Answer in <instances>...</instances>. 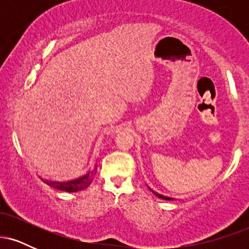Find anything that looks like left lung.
<instances>
[{
    "instance_id": "1",
    "label": "left lung",
    "mask_w": 249,
    "mask_h": 249,
    "mask_svg": "<svg viewBox=\"0 0 249 249\" xmlns=\"http://www.w3.org/2000/svg\"><path fill=\"white\" fill-rule=\"evenodd\" d=\"M152 192L156 194L157 196H158V198H161V199H165V200H172V198H168V196H161V194H158L157 192H154V191H152Z\"/></svg>"
}]
</instances>
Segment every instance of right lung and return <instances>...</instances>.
<instances>
[{
    "label": "right lung",
    "instance_id": "1",
    "mask_svg": "<svg viewBox=\"0 0 249 249\" xmlns=\"http://www.w3.org/2000/svg\"><path fill=\"white\" fill-rule=\"evenodd\" d=\"M97 171V165L96 167L93 168V171L85 174V176L81 177V178L70 180V181L65 182H58V181H48V180H44V182L49 186L57 188V190L64 191V192H77V191H82L84 188H87L89 185L92 182L93 177H95Z\"/></svg>",
    "mask_w": 249,
    "mask_h": 249
}]
</instances>
